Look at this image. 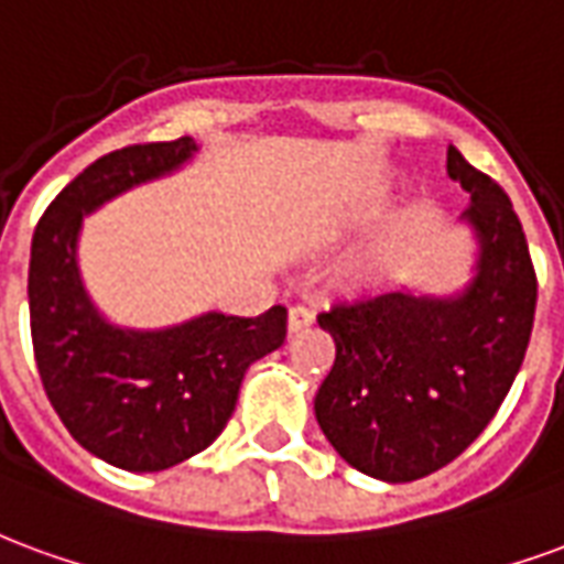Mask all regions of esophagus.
<instances>
[{
    "mask_svg": "<svg viewBox=\"0 0 564 564\" xmlns=\"http://www.w3.org/2000/svg\"><path fill=\"white\" fill-rule=\"evenodd\" d=\"M312 322H315V315L306 306H291V312H288V330L291 333L306 330V327H312Z\"/></svg>",
    "mask_w": 564,
    "mask_h": 564,
    "instance_id": "1",
    "label": "esophagus"
}]
</instances>
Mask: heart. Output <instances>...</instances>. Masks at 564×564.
<instances>
[{"label": "heart", "instance_id": "1", "mask_svg": "<svg viewBox=\"0 0 564 564\" xmlns=\"http://www.w3.org/2000/svg\"><path fill=\"white\" fill-rule=\"evenodd\" d=\"M378 197H381V186H378V188H369L367 195L360 197V204H357V207L348 209V216H343V221L357 219V216H360L364 209H369V207H372V204H376ZM376 264H378V252H376V249H367V252L357 254V258H355V261H351V267H348V270H351L355 276H367L369 270H372V267H376Z\"/></svg>", "mask_w": 564, "mask_h": 564}]
</instances>
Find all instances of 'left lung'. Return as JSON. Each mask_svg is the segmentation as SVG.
<instances>
[{
  "label": "left lung",
  "instance_id": "left-lung-1",
  "mask_svg": "<svg viewBox=\"0 0 564 564\" xmlns=\"http://www.w3.org/2000/svg\"><path fill=\"white\" fill-rule=\"evenodd\" d=\"M447 176L468 195L459 225L478 246L466 285L381 291L318 315L336 343L318 426L348 466L388 484L433 475L487 430L535 322V267L508 195L456 147Z\"/></svg>",
  "mask_w": 564,
  "mask_h": 564
}]
</instances>
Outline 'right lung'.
<instances>
[{
  "label": "right lung",
  "instance_id": "add662e5",
  "mask_svg": "<svg viewBox=\"0 0 564 564\" xmlns=\"http://www.w3.org/2000/svg\"><path fill=\"white\" fill-rule=\"evenodd\" d=\"M192 138L108 152L56 195L32 234L29 327L47 400L74 442L126 471H162L209 447L246 369L285 343V306L258 318L204 312L174 327H119L80 276L89 213L195 159Z\"/></svg>",
  "mask_w": 564,
  "mask_h": 564
}]
</instances>
